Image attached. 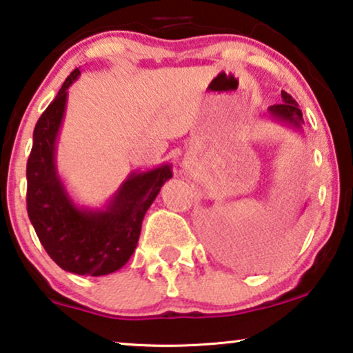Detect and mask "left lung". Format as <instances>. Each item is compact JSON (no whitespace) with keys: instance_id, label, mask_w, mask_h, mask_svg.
<instances>
[{"instance_id":"obj_1","label":"left lung","mask_w":353,"mask_h":353,"mask_svg":"<svg viewBox=\"0 0 353 353\" xmlns=\"http://www.w3.org/2000/svg\"><path fill=\"white\" fill-rule=\"evenodd\" d=\"M281 104H273L268 108V114L272 115L274 120L281 122L284 125H291V127L301 130L303 119H302V110L299 109V104L296 99H292L291 94H288L286 91H281Z\"/></svg>"}]
</instances>
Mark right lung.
<instances>
[{
	"label": "right lung",
	"mask_w": 353,
	"mask_h": 353,
	"mask_svg": "<svg viewBox=\"0 0 353 353\" xmlns=\"http://www.w3.org/2000/svg\"><path fill=\"white\" fill-rule=\"evenodd\" d=\"M75 69L62 83L33 130L27 161V212L48 255L65 272L103 276L122 268L137 249L144 214L156 199L172 167L128 175L103 210L77 207L56 170V139L67 90L79 79Z\"/></svg>",
	"instance_id": "obj_1"
}]
</instances>
